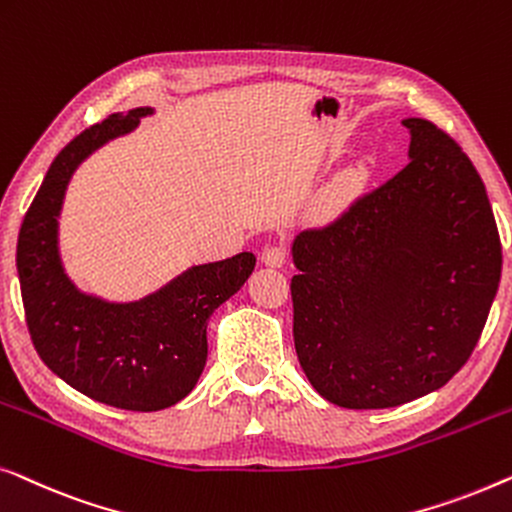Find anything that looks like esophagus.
<instances>
[{
    "label": "esophagus",
    "instance_id": "esophagus-1",
    "mask_svg": "<svg viewBox=\"0 0 512 512\" xmlns=\"http://www.w3.org/2000/svg\"><path fill=\"white\" fill-rule=\"evenodd\" d=\"M262 262H264L266 266H271V269H280V266H285V262H287L285 248H280V246H266V248L262 250Z\"/></svg>",
    "mask_w": 512,
    "mask_h": 512
}]
</instances>
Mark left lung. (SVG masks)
Here are the masks:
<instances>
[{
	"mask_svg": "<svg viewBox=\"0 0 512 512\" xmlns=\"http://www.w3.org/2000/svg\"><path fill=\"white\" fill-rule=\"evenodd\" d=\"M403 127L406 167L292 246L294 348L341 408H392L443 387L499 290L501 239L478 171L434 122Z\"/></svg>",
	"mask_w": 512,
	"mask_h": 512,
	"instance_id": "left-lung-1",
	"label": "left lung"
}]
</instances>
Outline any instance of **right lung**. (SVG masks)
I'll use <instances>...</instances> for the list:
<instances>
[{"label": "right lung", "instance_id": "1", "mask_svg": "<svg viewBox=\"0 0 512 512\" xmlns=\"http://www.w3.org/2000/svg\"><path fill=\"white\" fill-rule=\"evenodd\" d=\"M148 113V106L113 113L57 153L20 225L16 253L25 322L43 364L85 397L141 413L174 406L192 392L208 355V318L255 269L253 253L194 266L136 304H106L64 276L57 215L71 174Z\"/></svg>", "mask_w": 512, "mask_h": 512}]
</instances>
